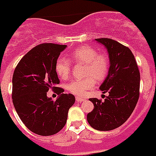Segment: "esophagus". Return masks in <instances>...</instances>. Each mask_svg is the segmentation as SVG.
I'll list each match as a JSON object with an SVG mask.
<instances>
[{
    "instance_id": "34e87169",
    "label": "esophagus",
    "mask_w": 156,
    "mask_h": 156,
    "mask_svg": "<svg viewBox=\"0 0 156 156\" xmlns=\"http://www.w3.org/2000/svg\"><path fill=\"white\" fill-rule=\"evenodd\" d=\"M85 99V98H80V97H76V101L78 102V103H79V102L84 101Z\"/></svg>"
}]
</instances>
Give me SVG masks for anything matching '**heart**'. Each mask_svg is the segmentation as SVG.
Wrapping results in <instances>:
<instances>
[{
    "label": "heart",
    "mask_w": 156,
    "mask_h": 156,
    "mask_svg": "<svg viewBox=\"0 0 156 156\" xmlns=\"http://www.w3.org/2000/svg\"><path fill=\"white\" fill-rule=\"evenodd\" d=\"M70 61L74 63H84L85 78L71 80L66 85L70 93L82 96L89 90L94 87L96 80L102 81L107 77L109 71V57L105 52L97 53V50L90 46L80 47L70 55ZM64 57L58 58L55 69L61 79H67L71 73V62Z\"/></svg>",
    "instance_id": "heart-1"
}]
</instances>
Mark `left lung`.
<instances>
[{
  "label": "left lung",
  "instance_id": "1",
  "mask_svg": "<svg viewBox=\"0 0 156 156\" xmlns=\"http://www.w3.org/2000/svg\"><path fill=\"white\" fill-rule=\"evenodd\" d=\"M95 40L105 45L109 56V71L99 87L108 95L104 101L90 99L94 109L87 114V121L94 129L110 131L122 125L135 108L140 95V71L127 47L111 38Z\"/></svg>",
  "mask_w": 156,
  "mask_h": 156
}]
</instances>
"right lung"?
I'll use <instances>...</instances> for the list:
<instances>
[{
  "label": "right lung",
  "instance_id": "obj_1",
  "mask_svg": "<svg viewBox=\"0 0 156 156\" xmlns=\"http://www.w3.org/2000/svg\"><path fill=\"white\" fill-rule=\"evenodd\" d=\"M66 45L42 43L27 52L16 66L12 78V101L21 121L40 136L54 135L66 122L75 96L63 94L55 66ZM49 89L59 97L53 101L46 96Z\"/></svg>",
  "mask_w": 156,
  "mask_h": 156
}]
</instances>
